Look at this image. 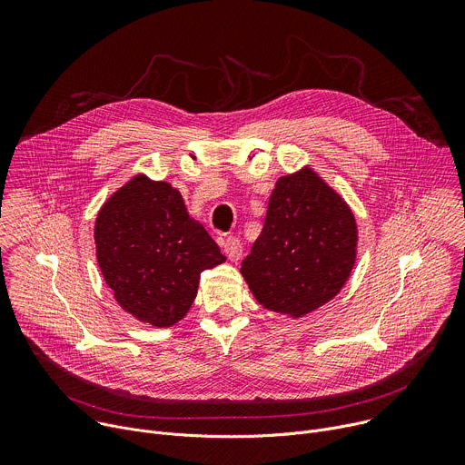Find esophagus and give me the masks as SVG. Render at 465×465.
<instances>
[{"mask_svg": "<svg viewBox=\"0 0 465 465\" xmlns=\"http://www.w3.org/2000/svg\"><path fill=\"white\" fill-rule=\"evenodd\" d=\"M223 248H224V253L228 255L230 261H239L241 255H242V244L237 237H226L224 242H223Z\"/></svg>", "mask_w": 465, "mask_h": 465, "instance_id": "esophagus-1", "label": "esophagus"}]
</instances>
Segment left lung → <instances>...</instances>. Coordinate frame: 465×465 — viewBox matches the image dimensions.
Wrapping results in <instances>:
<instances>
[{
  "label": "left lung",
  "mask_w": 465,
  "mask_h": 465,
  "mask_svg": "<svg viewBox=\"0 0 465 465\" xmlns=\"http://www.w3.org/2000/svg\"><path fill=\"white\" fill-rule=\"evenodd\" d=\"M355 246L351 210L305 169L278 180L241 274L262 307L298 318L344 287L355 264Z\"/></svg>",
  "instance_id": "8db88e82"
}]
</instances>
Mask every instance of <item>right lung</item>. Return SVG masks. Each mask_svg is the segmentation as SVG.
<instances>
[{"mask_svg":"<svg viewBox=\"0 0 465 465\" xmlns=\"http://www.w3.org/2000/svg\"><path fill=\"white\" fill-rule=\"evenodd\" d=\"M97 262L117 303L138 320L169 327L189 311L201 274L226 257L182 194L143 174L115 191L95 221Z\"/></svg>","mask_w":465,"mask_h":465,"instance_id":"add662e5","label":"right lung"}]
</instances>
